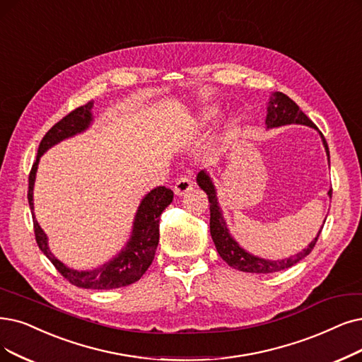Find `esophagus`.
I'll return each mask as SVG.
<instances>
[{"label":"esophagus","mask_w":362,"mask_h":362,"mask_svg":"<svg viewBox=\"0 0 362 362\" xmlns=\"http://www.w3.org/2000/svg\"><path fill=\"white\" fill-rule=\"evenodd\" d=\"M193 190V181L189 177H181L177 180L175 185H173V193L177 196H182Z\"/></svg>","instance_id":"34e87169"}]
</instances>
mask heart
<instances>
[{"mask_svg": "<svg viewBox=\"0 0 362 362\" xmlns=\"http://www.w3.org/2000/svg\"><path fill=\"white\" fill-rule=\"evenodd\" d=\"M216 115H218V108L216 107H205L200 110L197 114V120L200 126H206L211 122L215 120ZM240 132V120L238 117H231L226 123V139H233Z\"/></svg>", "mask_w": 362, "mask_h": 362, "instance_id": "heart-1", "label": "heart"}]
</instances>
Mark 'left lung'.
I'll use <instances>...</instances> for the list:
<instances>
[{"mask_svg": "<svg viewBox=\"0 0 362 362\" xmlns=\"http://www.w3.org/2000/svg\"><path fill=\"white\" fill-rule=\"evenodd\" d=\"M288 124H303V126H309L312 129H316L315 123L298 108V105L291 98H288L282 92H273L269 98V103H267L266 129H274V127L288 126ZM320 135H321L322 144L325 147L327 156L329 158L327 141L321 132H320ZM196 181H197L200 189L208 194V199H209V205H211L209 206V211H211L209 227H211V236L215 243V248H216V251H218L220 257L230 267L238 269L240 272H248V273H273V272L288 269L310 254L317 238H320V235H321L324 226L320 228L316 238L308 245L305 250L300 251L296 255L288 257V258L267 259V258L257 257V255L248 252L247 250H243L236 242V239L231 236L230 230L227 227V223L224 220V214H223L221 205L218 202V194H216L215 184L208 173V170H200L197 173ZM328 196L331 199V189L328 190ZM324 223H325V220H324Z\"/></svg>", "mask_w": 362, "mask_h": 362, "instance_id": "8db88e82", "label": "left lung"}]
</instances>
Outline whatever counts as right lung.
Masks as SVG:
<instances>
[{
	"mask_svg": "<svg viewBox=\"0 0 362 362\" xmlns=\"http://www.w3.org/2000/svg\"><path fill=\"white\" fill-rule=\"evenodd\" d=\"M93 103H88L83 107H78L72 112L57 122L50 131L41 139L37 160L33 165L30 173V189H28V202L33 212L34 231L38 248L45 254L53 266L57 269L62 276L69 281L72 285L78 288H90V290H114V288L127 286L141 279L144 273L147 272L156 254L158 243V218L166 206L170 205L173 193L166 187H156L142 197L141 204L136 209L131 238L126 242L120 252L108 259L107 263L92 270H76L64 264L61 259H57L49 248V238L45 233L35 220L34 215V185L37 169L41 156L47 150L54 147L56 144L64 139L72 138L78 134H83L93 123L92 115Z\"/></svg>",
	"mask_w": 362,
	"mask_h": 362,
	"instance_id": "add662e5",
	"label": "right lung"
}]
</instances>
